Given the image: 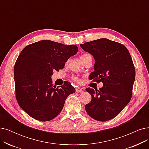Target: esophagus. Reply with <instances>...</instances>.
Instances as JSON below:
<instances>
[{
	"instance_id": "1",
	"label": "esophagus",
	"mask_w": 149,
	"mask_h": 149,
	"mask_svg": "<svg viewBox=\"0 0 149 149\" xmlns=\"http://www.w3.org/2000/svg\"><path fill=\"white\" fill-rule=\"evenodd\" d=\"M75 91L77 93H81L83 91L82 88H76Z\"/></svg>"
}]
</instances>
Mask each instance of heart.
Masks as SVG:
<instances>
[{
	"instance_id": "1",
	"label": "heart",
	"mask_w": 149,
	"mask_h": 149,
	"mask_svg": "<svg viewBox=\"0 0 149 149\" xmlns=\"http://www.w3.org/2000/svg\"><path fill=\"white\" fill-rule=\"evenodd\" d=\"M89 54H84V55H83L81 57H83V56H87V55H89ZM72 80L75 81V82H76V83H80L81 82V80H80V79L79 78V77H72Z\"/></svg>"
}]
</instances>
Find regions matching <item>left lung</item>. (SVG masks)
Masks as SVG:
<instances>
[{"label":"left lung","mask_w":149,"mask_h":149,"mask_svg":"<svg viewBox=\"0 0 149 149\" xmlns=\"http://www.w3.org/2000/svg\"><path fill=\"white\" fill-rule=\"evenodd\" d=\"M80 47L95 60L90 79L102 82L99 90L88 88L91 101L85 105L93 119L105 122L117 116L130 101L135 79V69L129 51L124 45L101 38Z\"/></svg>","instance_id":"1"}]
</instances>
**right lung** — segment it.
Listing matches in <instances>:
<instances>
[{
    "mask_svg": "<svg viewBox=\"0 0 149 149\" xmlns=\"http://www.w3.org/2000/svg\"><path fill=\"white\" fill-rule=\"evenodd\" d=\"M78 52L76 45L42 40L28 45L19 55L14 68L16 97L19 105L30 117L49 121L60 114L68 97L75 88L65 81L56 87L53 71L63 69Z\"/></svg>",
    "mask_w": 149,
    "mask_h": 149,
    "instance_id": "obj_1",
    "label": "right lung"
}]
</instances>
